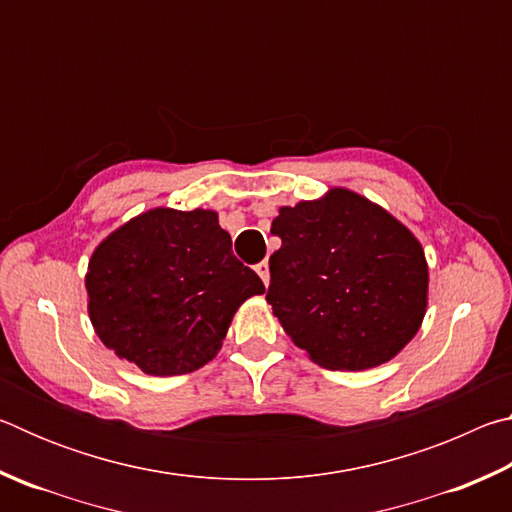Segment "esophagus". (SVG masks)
Wrapping results in <instances>:
<instances>
[{"mask_svg": "<svg viewBox=\"0 0 512 512\" xmlns=\"http://www.w3.org/2000/svg\"><path fill=\"white\" fill-rule=\"evenodd\" d=\"M255 271H257L259 277H262V282L268 287V282H271V271H268V262H259L255 266Z\"/></svg>", "mask_w": 512, "mask_h": 512, "instance_id": "34e87169", "label": "esophagus"}]
</instances>
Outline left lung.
<instances>
[{
    "label": "left lung",
    "mask_w": 512,
    "mask_h": 512,
    "mask_svg": "<svg viewBox=\"0 0 512 512\" xmlns=\"http://www.w3.org/2000/svg\"><path fill=\"white\" fill-rule=\"evenodd\" d=\"M266 300L284 332L329 370H370L404 350L427 314L429 266L402 221L352 189L280 207Z\"/></svg>",
    "instance_id": "8db88e82"
}]
</instances>
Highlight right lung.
I'll use <instances>...</instances> for the list:
<instances>
[{
    "label": "right lung",
    "instance_id": "obj_1",
    "mask_svg": "<svg viewBox=\"0 0 512 512\" xmlns=\"http://www.w3.org/2000/svg\"><path fill=\"white\" fill-rule=\"evenodd\" d=\"M85 289L101 343L153 377L203 368L237 309L266 291L203 207H153L119 225L94 248Z\"/></svg>",
    "mask_w": 512,
    "mask_h": 512
}]
</instances>
